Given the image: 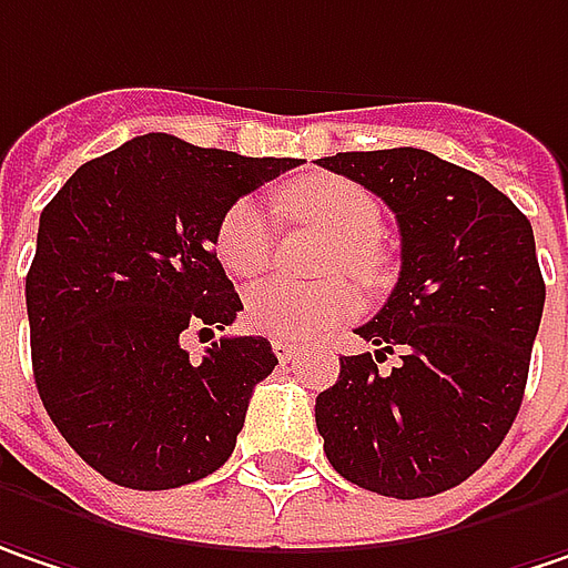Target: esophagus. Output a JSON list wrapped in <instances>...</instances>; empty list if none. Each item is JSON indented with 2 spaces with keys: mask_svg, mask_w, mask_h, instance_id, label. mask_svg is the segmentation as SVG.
Returning <instances> with one entry per match:
<instances>
[{
  "mask_svg": "<svg viewBox=\"0 0 568 568\" xmlns=\"http://www.w3.org/2000/svg\"><path fill=\"white\" fill-rule=\"evenodd\" d=\"M273 353H276L280 363H292L298 356V347H292L288 341H273Z\"/></svg>",
  "mask_w": 568,
  "mask_h": 568,
  "instance_id": "1",
  "label": "esophagus"
}]
</instances>
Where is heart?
Returning <instances> with one entry per match:
<instances>
[{
	"instance_id": "heart-1",
	"label": "heart",
	"mask_w": 568,
	"mask_h": 568,
	"mask_svg": "<svg viewBox=\"0 0 568 568\" xmlns=\"http://www.w3.org/2000/svg\"><path fill=\"white\" fill-rule=\"evenodd\" d=\"M280 202L295 221H305L334 237L327 273L347 270L366 283L383 276V253L376 247L383 231V205L366 185L334 173H308L285 183ZM215 256L234 280H253L270 266L273 227L256 199H237L221 215L215 227ZM356 308L359 292L351 280L341 276L315 285L266 280L247 292L244 321L253 331L276 341H315Z\"/></svg>"
}]
</instances>
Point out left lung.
Instances as JSON below:
<instances>
[{"instance_id":"obj_1","label":"left lung","mask_w":568,"mask_h":568,"mask_svg":"<svg viewBox=\"0 0 568 568\" xmlns=\"http://www.w3.org/2000/svg\"><path fill=\"white\" fill-rule=\"evenodd\" d=\"M376 192L402 231V273L356 327L376 353L341 356L315 402L317 434L347 483L427 498L466 483L511 430L544 315L534 227L473 170L417 148L317 160ZM398 352L392 374L375 363Z\"/></svg>"}]
</instances>
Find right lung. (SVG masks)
Returning <instances> with one entry per match:
<instances>
[{
    "instance_id": "add662e5",
    "label": "right lung",
    "mask_w": 568,
    "mask_h": 568,
    "mask_svg": "<svg viewBox=\"0 0 568 568\" xmlns=\"http://www.w3.org/2000/svg\"><path fill=\"white\" fill-rule=\"evenodd\" d=\"M295 163L144 134L83 163L41 212L24 280L34 383L109 483L163 491L227 463L280 359L266 337H221L192 363L183 337L234 324L217 221Z\"/></svg>"
}]
</instances>
